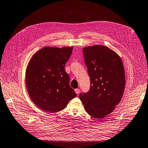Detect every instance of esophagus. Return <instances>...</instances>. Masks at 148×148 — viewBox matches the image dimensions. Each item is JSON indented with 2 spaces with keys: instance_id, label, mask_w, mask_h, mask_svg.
Masks as SVG:
<instances>
[{
  "instance_id": "esophagus-1",
  "label": "esophagus",
  "mask_w": 148,
  "mask_h": 148,
  "mask_svg": "<svg viewBox=\"0 0 148 148\" xmlns=\"http://www.w3.org/2000/svg\"><path fill=\"white\" fill-rule=\"evenodd\" d=\"M75 93L76 94H79L80 93V90L78 89V88H76V89L75 90Z\"/></svg>"
}]
</instances>
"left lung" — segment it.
Listing matches in <instances>:
<instances>
[{"label": "left lung", "mask_w": 148, "mask_h": 148, "mask_svg": "<svg viewBox=\"0 0 148 148\" xmlns=\"http://www.w3.org/2000/svg\"><path fill=\"white\" fill-rule=\"evenodd\" d=\"M82 52L90 86L79 94V99L88 114L103 119L122 98L126 83L123 64L115 51L103 45L87 47Z\"/></svg>", "instance_id": "left-lung-1"}]
</instances>
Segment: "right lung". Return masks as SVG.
I'll return each mask as SVG.
<instances>
[{
	"label": "right lung",
	"mask_w": 148,
	"mask_h": 148,
	"mask_svg": "<svg viewBox=\"0 0 148 148\" xmlns=\"http://www.w3.org/2000/svg\"><path fill=\"white\" fill-rule=\"evenodd\" d=\"M72 51L73 47H47L36 52L28 63L25 76L28 93L35 105L45 112L63 110L76 97L65 70Z\"/></svg>",
	"instance_id": "add662e5"
}]
</instances>
